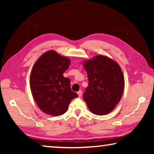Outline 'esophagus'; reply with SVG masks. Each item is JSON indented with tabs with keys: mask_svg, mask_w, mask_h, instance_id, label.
<instances>
[{
	"mask_svg": "<svg viewBox=\"0 0 154 154\" xmlns=\"http://www.w3.org/2000/svg\"><path fill=\"white\" fill-rule=\"evenodd\" d=\"M77 94H78V96H79V97H81V96H82V91L79 90V92H77Z\"/></svg>",
	"mask_w": 154,
	"mask_h": 154,
	"instance_id": "obj_1",
	"label": "esophagus"
}]
</instances>
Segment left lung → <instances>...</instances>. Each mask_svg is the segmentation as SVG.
I'll return each mask as SVG.
<instances>
[{
	"label": "left lung",
	"instance_id": "left-lung-1",
	"mask_svg": "<svg viewBox=\"0 0 154 154\" xmlns=\"http://www.w3.org/2000/svg\"><path fill=\"white\" fill-rule=\"evenodd\" d=\"M89 84L83 99L90 111L98 116L113 110L123 95L124 77L119 65L114 60L97 55L83 62Z\"/></svg>",
	"mask_w": 154,
	"mask_h": 154
}]
</instances>
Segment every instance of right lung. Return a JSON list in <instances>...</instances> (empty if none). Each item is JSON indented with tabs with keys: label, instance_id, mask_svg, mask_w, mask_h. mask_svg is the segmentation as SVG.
Listing matches in <instances>:
<instances>
[{
	"label": "right lung",
	"instance_id": "right-lung-1",
	"mask_svg": "<svg viewBox=\"0 0 154 154\" xmlns=\"http://www.w3.org/2000/svg\"><path fill=\"white\" fill-rule=\"evenodd\" d=\"M70 64L69 58L49 50L34 64L30 77L31 92L38 108L46 114H64L71 100L78 96L71 89L69 78L63 76Z\"/></svg>",
	"mask_w": 154,
	"mask_h": 154
}]
</instances>
